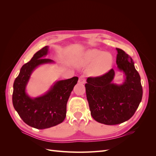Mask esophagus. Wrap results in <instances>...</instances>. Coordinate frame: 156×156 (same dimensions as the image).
Returning <instances> with one entry per match:
<instances>
[{
  "instance_id": "1",
  "label": "esophagus",
  "mask_w": 156,
  "mask_h": 156,
  "mask_svg": "<svg viewBox=\"0 0 156 156\" xmlns=\"http://www.w3.org/2000/svg\"><path fill=\"white\" fill-rule=\"evenodd\" d=\"M79 83L81 84H84L86 83V79L83 76H81L79 79Z\"/></svg>"
}]
</instances>
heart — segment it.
I'll list each match as a JSON object with an SVG mask.
<instances>
[{
  "instance_id": "obj_1",
  "label": "heart",
  "mask_w": 156,
  "mask_h": 156,
  "mask_svg": "<svg viewBox=\"0 0 156 156\" xmlns=\"http://www.w3.org/2000/svg\"><path fill=\"white\" fill-rule=\"evenodd\" d=\"M81 66L91 64L90 73L94 77H100L107 73L113 64V58L111 53L98 49H88L79 58Z\"/></svg>"
}]
</instances>
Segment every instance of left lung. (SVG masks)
Listing matches in <instances>:
<instances>
[{
  "label": "left lung",
  "mask_w": 156,
  "mask_h": 156,
  "mask_svg": "<svg viewBox=\"0 0 156 156\" xmlns=\"http://www.w3.org/2000/svg\"><path fill=\"white\" fill-rule=\"evenodd\" d=\"M116 64L124 73V81L113 83V69L100 77H88L85 84L87 98L93 119L105 125L128 120L135 114L143 97L140 77L130 56L119 48Z\"/></svg>",
  "instance_id": "8db88e82"
}]
</instances>
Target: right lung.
Instances as JSON below:
<instances>
[{
	"mask_svg": "<svg viewBox=\"0 0 156 156\" xmlns=\"http://www.w3.org/2000/svg\"><path fill=\"white\" fill-rule=\"evenodd\" d=\"M48 53L49 46L36 53L23 66L13 83L14 108L25 123L38 129L49 128L64 120L68 100L78 81L77 77L56 81L43 95L30 97L27 93V86L33 72L41 65L55 63L53 60L45 58Z\"/></svg>",
	"mask_w": 156,
	"mask_h": 156,
	"instance_id": "1",
	"label": "right lung"
}]
</instances>
